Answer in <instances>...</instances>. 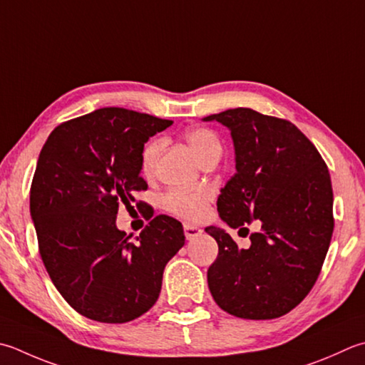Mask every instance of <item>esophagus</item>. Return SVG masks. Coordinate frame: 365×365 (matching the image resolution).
I'll use <instances>...</instances> for the list:
<instances>
[{
    "mask_svg": "<svg viewBox=\"0 0 365 365\" xmlns=\"http://www.w3.org/2000/svg\"><path fill=\"white\" fill-rule=\"evenodd\" d=\"M183 231H185V237H187V240L196 239L197 235L202 232L201 227H197V226H195V225H190V223H185V225H183Z\"/></svg>",
    "mask_w": 365,
    "mask_h": 365,
    "instance_id": "esophagus-1",
    "label": "esophagus"
}]
</instances>
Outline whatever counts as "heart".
<instances>
[{"label":"heart","mask_w":365,"mask_h":365,"mask_svg":"<svg viewBox=\"0 0 365 365\" xmlns=\"http://www.w3.org/2000/svg\"><path fill=\"white\" fill-rule=\"evenodd\" d=\"M185 139H187L191 148L195 150V153L201 163L209 160L213 155L221 153V142L218 135L213 131L207 130V128H191V130L185 133ZM161 148V138L150 139L144 145L140 153L142 174L148 175L153 173L155 163L158 160ZM210 199L212 192L209 190H190L174 187L164 192L161 197V204L164 209L174 213L177 217H182L185 220H199L205 213Z\"/></svg>","instance_id":"b5f03b06"}]
</instances>
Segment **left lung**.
<instances>
[{
    "label": "left lung",
    "mask_w": 365,
    "mask_h": 365,
    "mask_svg": "<svg viewBox=\"0 0 365 365\" xmlns=\"http://www.w3.org/2000/svg\"><path fill=\"white\" fill-rule=\"evenodd\" d=\"M231 131L235 174L217 209L227 226L261 231L239 248L225 230L205 227L218 244L207 283L220 309L244 319H274L304 301L329 250L332 185L317 147L288 120L237 107L213 113ZM248 234V232H247Z\"/></svg>",
    "instance_id": "1"
}]
</instances>
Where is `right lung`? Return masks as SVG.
Here are the masks:
<instances>
[{"mask_svg": "<svg viewBox=\"0 0 365 365\" xmlns=\"http://www.w3.org/2000/svg\"><path fill=\"white\" fill-rule=\"evenodd\" d=\"M170 125L104 107L56 126L41 150L30 191L41 258L64 301L90 319L128 323L144 315L160 296L164 267L185 245L173 217H155L138 242L115 225L118 204L147 190L144 144Z\"/></svg>", "mask_w": 365, "mask_h": 365, "instance_id": "right-lung-1", "label": "right lung"}]
</instances>
